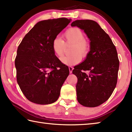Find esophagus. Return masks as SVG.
<instances>
[{
  "label": "esophagus",
  "mask_w": 132,
  "mask_h": 132,
  "mask_svg": "<svg viewBox=\"0 0 132 132\" xmlns=\"http://www.w3.org/2000/svg\"><path fill=\"white\" fill-rule=\"evenodd\" d=\"M69 71H70V74H71L72 71V70H73V68H72V66H69Z\"/></svg>",
  "instance_id": "1"
}]
</instances>
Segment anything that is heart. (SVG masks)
Segmentation results:
<instances>
[{"label": "heart", "instance_id": "1", "mask_svg": "<svg viewBox=\"0 0 132 132\" xmlns=\"http://www.w3.org/2000/svg\"><path fill=\"white\" fill-rule=\"evenodd\" d=\"M64 41L58 37L52 41V47L53 53L57 57L63 55L64 43H72L70 52L72 54L63 56L61 61L63 63L68 66L75 65L82 61L90 50V43L85 38V35L83 30L78 27H72L67 29L63 34Z\"/></svg>", "mask_w": 132, "mask_h": 132}]
</instances>
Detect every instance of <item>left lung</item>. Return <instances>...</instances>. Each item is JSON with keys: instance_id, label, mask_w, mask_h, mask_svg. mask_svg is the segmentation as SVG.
<instances>
[{"instance_id": "obj_1", "label": "left lung", "mask_w": 132, "mask_h": 132, "mask_svg": "<svg viewBox=\"0 0 132 132\" xmlns=\"http://www.w3.org/2000/svg\"><path fill=\"white\" fill-rule=\"evenodd\" d=\"M71 26L84 30L91 41L86 60L72 70L78 78V102L85 106L95 107L106 102L116 86L119 68L117 50L109 35L96 21L78 20Z\"/></svg>"}]
</instances>
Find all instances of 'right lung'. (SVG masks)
<instances>
[{"instance_id":"1","label":"right lung","mask_w":132,"mask_h":132,"mask_svg":"<svg viewBox=\"0 0 132 132\" xmlns=\"http://www.w3.org/2000/svg\"><path fill=\"white\" fill-rule=\"evenodd\" d=\"M70 20L62 18L39 21L18 46L15 60L17 82L31 102L49 104L60 96L69 70L55 55L52 44Z\"/></svg>"}]
</instances>
